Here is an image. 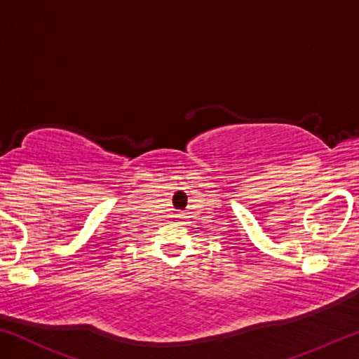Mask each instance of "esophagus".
<instances>
[{
	"mask_svg": "<svg viewBox=\"0 0 359 359\" xmlns=\"http://www.w3.org/2000/svg\"><path fill=\"white\" fill-rule=\"evenodd\" d=\"M177 217H179V218H182V215H177Z\"/></svg>",
	"mask_w": 359,
	"mask_h": 359,
	"instance_id": "1",
	"label": "esophagus"
}]
</instances>
